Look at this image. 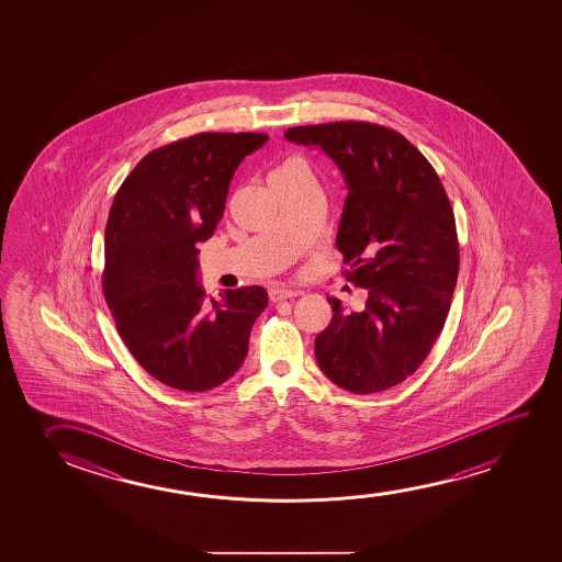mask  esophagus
I'll return each instance as SVG.
<instances>
[{
  "mask_svg": "<svg viewBox=\"0 0 562 562\" xmlns=\"http://www.w3.org/2000/svg\"><path fill=\"white\" fill-rule=\"evenodd\" d=\"M300 292L297 290H292V288H288V285H274V288H270L269 297L272 303H278V301L292 300V297H297Z\"/></svg>",
  "mask_w": 562,
  "mask_h": 562,
  "instance_id": "obj_1",
  "label": "esophagus"
}]
</instances>
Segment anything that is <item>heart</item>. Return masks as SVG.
Listing matches in <instances>:
<instances>
[{
	"instance_id": "1",
	"label": "heart",
	"mask_w": 562,
	"mask_h": 562,
	"mask_svg": "<svg viewBox=\"0 0 562 562\" xmlns=\"http://www.w3.org/2000/svg\"><path fill=\"white\" fill-rule=\"evenodd\" d=\"M305 165L303 162L297 161V159H292V161H285L284 165H280L270 177H278V175H285V172H292L295 169H303Z\"/></svg>"
}]
</instances>
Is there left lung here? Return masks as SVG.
<instances>
[{"label": "left lung", "mask_w": 562, "mask_h": 562, "mask_svg": "<svg viewBox=\"0 0 562 562\" xmlns=\"http://www.w3.org/2000/svg\"><path fill=\"white\" fill-rule=\"evenodd\" d=\"M321 147L346 180L336 246L346 278L369 292L362 311L328 297L331 321L315 339L318 367L351 393L390 390L430 353L451 307L459 239L443 186L400 132L361 121L288 128Z\"/></svg>", "instance_id": "obj_1"}]
</instances>
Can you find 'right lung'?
Instances as JSON below:
<instances>
[{
  "label": "right lung",
  "mask_w": 562,
  "mask_h": 562,
  "mask_svg": "<svg viewBox=\"0 0 562 562\" xmlns=\"http://www.w3.org/2000/svg\"><path fill=\"white\" fill-rule=\"evenodd\" d=\"M267 139L201 132L157 147L109 211L103 295L134 359L175 390L207 392L234 376L269 303L261 285L209 297L195 247L221 223L239 162Z\"/></svg>",
  "instance_id": "right-lung-1"
}]
</instances>
